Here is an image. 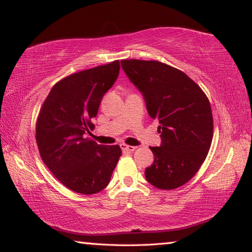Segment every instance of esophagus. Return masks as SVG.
Segmentation results:
<instances>
[{
	"mask_svg": "<svg viewBox=\"0 0 252 252\" xmlns=\"http://www.w3.org/2000/svg\"><path fill=\"white\" fill-rule=\"evenodd\" d=\"M121 148L124 152H127V153H131L136 150L135 146H130V145H126V144H121Z\"/></svg>",
	"mask_w": 252,
	"mask_h": 252,
	"instance_id": "esophagus-1",
	"label": "esophagus"
}]
</instances>
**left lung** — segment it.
<instances>
[{"mask_svg":"<svg viewBox=\"0 0 252 252\" xmlns=\"http://www.w3.org/2000/svg\"><path fill=\"white\" fill-rule=\"evenodd\" d=\"M122 68L158 119L160 145L145 170L153 187L173 189L189 182L203 164L213 137L210 101L191 78L159 61L123 60Z\"/></svg>","mask_w":252,"mask_h":252,"instance_id":"obj_1","label":"left lung"}]
</instances>
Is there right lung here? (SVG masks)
<instances>
[{"mask_svg":"<svg viewBox=\"0 0 252 252\" xmlns=\"http://www.w3.org/2000/svg\"><path fill=\"white\" fill-rule=\"evenodd\" d=\"M119 60L73 73L53 86L40 110L35 138L41 158L73 192L94 194L108 185L122 155L118 145H99L93 129L104 94L119 75Z\"/></svg>","mask_w":252,"mask_h":252,"instance_id":"add662e5","label":"right lung"}]
</instances>
